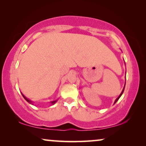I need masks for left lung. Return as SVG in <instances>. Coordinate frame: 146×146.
I'll return each mask as SVG.
<instances>
[{"label": "left lung", "instance_id": "1", "mask_svg": "<svg viewBox=\"0 0 146 146\" xmlns=\"http://www.w3.org/2000/svg\"><path fill=\"white\" fill-rule=\"evenodd\" d=\"M124 88H125V87H123V90H122V91H121V94H120V95H119V97H118V98H117V99H116V100H115V102H114V104H115V103L117 102V101H118V100H119V98H120V97H121V95H122V94H123V91H124Z\"/></svg>", "mask_w": 146, "mask_h": 146}]
</instances>
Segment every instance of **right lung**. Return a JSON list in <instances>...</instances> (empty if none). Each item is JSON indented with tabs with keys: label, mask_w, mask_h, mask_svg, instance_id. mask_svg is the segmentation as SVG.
Here are the masks:
<instances>
[{
	"label": "right lung",
	"mask_w": 146,
	"mask_h": 146,
	"mask_svg": "<svg viewBox=\"0 0 146 146\" xmlns=\"http://www.w3.org/2000/svg\"><path fill=\"white\" fill-rule=\"evenodd\" d=\"M23 95V94H22ZM23 98H25V100H26L27 101V102H29V104H32V102H31V100H28V99H27V98H26V97H25V96H23ZM56 102H57V100H56V101H53V102H50V103H51V104H55V103H56Z\"/></svg>",
	"instance_id": "add662e5"
}]
</instances>
